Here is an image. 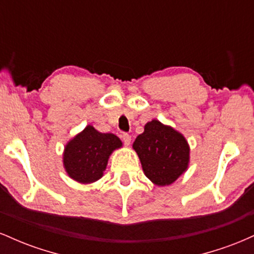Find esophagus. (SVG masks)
<instances>
[{
  "label": "esophagus",
  "instance_id": "1",
  "mask_svg": "<svg viewBox=\"0 0 254 254\" xmlns=\"http://www.w3.org/2000/svg\"><path fill=\"white\" fill-rule=\"evenodd\" d=\"M122 138H123V142H124L125 145H129V144H130V142H131V136L129 135V133L124 132L123 135H122Z\"/></svg>",
  "mask_w": 254,
  "mask_h": 254
}]
</instances>
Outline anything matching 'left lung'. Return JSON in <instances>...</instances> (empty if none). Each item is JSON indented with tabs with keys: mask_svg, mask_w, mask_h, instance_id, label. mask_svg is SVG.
I'll return each mask as SVG.
<instances>
[{
	"mask_svg": "<svg viewBox=\"0 0 254 254\" xmlns=\"http://www.w3.org/2000/svg\"><path fill=\"white\" fill-rule=\"evenodd\" d=\"M132 147L145 176L159 186L174 183L188 168L190 148L185 137L155 119L145 124Z\"/></svg>",
	"mask_w": 254,
	"mask_h": 254,
	"instance_id": "left-lung-1",
	"label": "left lung"
}]
</instances>
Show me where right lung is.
Wrapping results in <instances>:
<instances>
[{"mask_svg":"<svg viewBox=\"0 0 254 254\" xmlns=\"http://www.w3.org/2000/svg\"><path fill=\"white\" fill-rule=\"evenodd\" d=\"M122 141L113 133L99 132L88 125L65 145L63 164L69 177L78 183H94L103 177L113 150Z\"/></svg>","mask_w":254,"mask_h":254,"instance_id":"right-lung-1","label":"right lung"}]
</instances>
